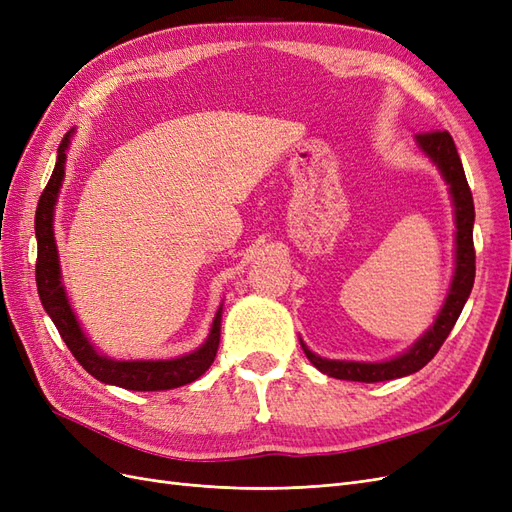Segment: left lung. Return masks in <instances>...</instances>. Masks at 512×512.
<instances>
[{
    "instance_id": "1",
    "label": "left lung",
    "mask_w": 512,
    "mask_h": 512,
    "mask_svg": "<svg viewBox=\"0 0 512 512\" xmlns=\"http://www.w3.org/2000/svg\"><path fill=\"white\" fill-rule=\"evenodd\" d=\"M416 147L423 153L429 162L440 170L442 179L448 185V194L453 200V213H455V271L451 286L444 297V303L440 312L433 320L431 327L416 339V342L404 350L401 354L393 356V359L386 361H337V359H324V356L316 354L307 348L303 339L301 348L312 365L337 380H352V382H384V380H395L414 374V371L423 369L440 346L448 333L453 331L455 322L461 314L463 305H466L472 286H474V239H472V228H474V200L470 185L463 173V166L459 160L457 147L453 143V136L446 130H431L425 134H416Z\"/></svg>"
}]
</instances>
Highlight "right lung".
<instances>
[{"label": "right lung", "instance_id": "obj_1", "mask_svg": "<svg viewBox=\"0 0 512 512\" xmlns=\"http://www.w3.org/2000/svg\"><path fill=\"white\" fill-rule=\"evenodd\" d=\"M74 128L66 132L64 141L57 149V162L53 175L38 200L36 209V241H38V262H36V284L44 312L51 316L55 327L64 339L74 359L83 365L87 374L104 384L121 386L128 391H168L177 386L198 380L211 367L215 352L220 346V327L224 301L213 316L209 335L196 350L175 356V359H143V361H117L102 354L87 333L83 331L79 318L70 305L68 292L61 282V265L55 241V205L61 192V183L66 177V151L70 149Z\"/></svg>", "mask_w": 512, "mask_h": 512}]
</instances>
